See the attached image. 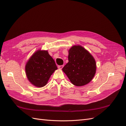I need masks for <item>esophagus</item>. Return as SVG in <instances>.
Wrapping results in <instances>:
<instances>
[{
  "label": "esophagus",
  "mask_w": 126,
  "mask_h": 126,
  "mask_svg": "<svg viewBox=\"0 0 126 126\" xmlns=\"http://www.w3.org/2000/svg\"><path fill=\"white\" fill-rule=\"evenodd\" d=\"M63 65H60V66H58V68H59V69H62V68H63Z\"/></svg>",
  "instance_id": "1"
}]
</instances>
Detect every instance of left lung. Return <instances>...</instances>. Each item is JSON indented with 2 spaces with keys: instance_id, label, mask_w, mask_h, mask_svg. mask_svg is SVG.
Listing matches in <instances>:
<instances>
[{
  "instance_id": "1",
  "label": "left lung",
  "mask_w": 126,
  "mask_h": 126,
  "mask_svg": "<svg viewBox=\"0 0 126 126\" xmlns=\"http://www.w3.org/2000/svg\"><path fill=\"white\" fill-rule=\"evenodd\" d=\"M68 52V63L63 67V71L73 85H87L96 74V61L86 49L80 45L72 46Z\"/></svg>"
}]
</instances>
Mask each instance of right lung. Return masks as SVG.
Listing matches in <instances>:
<instances>
[{
	"label": "right lung",
	"instance_id": "right-lung-1",
	"mask_svg": "<svg viewBox=\"0 0 126 126\" xmlns=\"http://www.w3.org/2000/svg\"><path fill=\"white\" fill-rule=\"evenodd\" d=\"M57 69L55 61L47 50H37L30 57L25 67L28 80L37 87L46 85L51 75Z\"/></svg>",
	"mask_w": 126,
	"mask_h": 126
}]
</instances>
